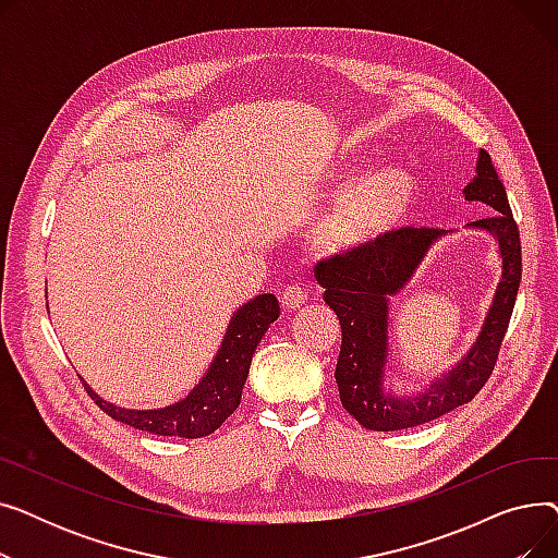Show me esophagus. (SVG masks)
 Instances as JSON below:
<instances>
[{
	"label": "esophagus",
	"mask_w": 558,
	"mask_h": 558,
	"mask_svg": "<svg viewBox=\"0 0 558 558\" xmlns=\"http://www.w3.org/2000/svg\"><path fill=\"white\" fill-rule=\"evenodd\" d=\"M307 301V291L301 284H289L282 291V307L284 310H299Z\"/></svg>",
	"instance_id": "1"
}]
</instances>
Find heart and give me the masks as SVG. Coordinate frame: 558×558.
<instances>
[{"label":"heart","mask_w":558,"mask_h":558,"mask_svg":"<svg viewBox=\"0 0 558 558\" xmlns=\"http://www.w3.org/2000/svg\"><path fill=\"white\" fill-rule=\"evenodd\" d=\"M414 196V179L404 169L379 167L341 196L320 223L318 238L332 248L375 242L407 217Z\"/></svg>","instance_id":"heart-1"}]
</instances>
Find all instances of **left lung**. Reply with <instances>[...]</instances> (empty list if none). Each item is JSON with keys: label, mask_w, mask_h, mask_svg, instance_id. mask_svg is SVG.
Listing matches in <instances>:
<instances>
[{"label": "left lung", "mask_w": 558, "mask_h": 558, "mask_svg": "<svg viewBox=\"0 0 558 558\" xmlns=\"http://www.w3.org/2000/svg\"><path fill=\"white\" fill-rule=\"evenodd\" d=\"M463 194L468 201H482L495 210V215L471 226L493 232L500 242L502 280L471 353L416 398H393L383 391L389 299L414 276L441 230L404 226L375 242L350 246L316 262L314 276L326 289L324 301L341 324V350L335 371L339 398L345 412L366 429L396 432L444 416L471 402L495 368L518 296L522 253L507 190L484 149L480 151L477 175L465 185Z\"/></svg>", "instance_id": "1"}]
</instances>
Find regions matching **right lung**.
I'll list each match as a JSON object with an SVG mask.
<instances>
[{"mask_svg":"<svg viewBox=\"0 0 558 558\" xmlns=\"http://www.w3.org/2000/svg\"><path fill=\"white\" fill-rule=\"evenodd\" d=\"M280 316V305L274 294H262L251 303L234 312L219 353L198 387L181 402L165 409H149V412H135V409L114 407L101 400L83 379V387L104 412L126 423L135 429L160 434V436H183L201 438L221 427V423L240 407L242 389L248 377L251 360L259 339L269 326Z\"/></svg>","mask_w":558,"mask_h":558,"instance_id":"add662e5","label":"right lung"}]
</instances>
